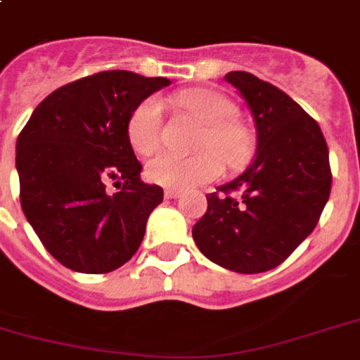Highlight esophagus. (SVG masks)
Masks as SVG:
<instances>
[{
    "label": "esophagus",
    "instance_id": "34e87169",
    "mask_svg": "<svg viewBox=\"0 0 360 360\" xmlns=\"http://www.w3.org/2000/svg\"><path fill=\"white\" fill-rule=\"evenodd\" d=\"M164 194H166V198H181V196H183V191H175V188H166V191H164Z\"/></svg>",
    "mask_w": 360,
    "mask_h": 360
}]
</instances>
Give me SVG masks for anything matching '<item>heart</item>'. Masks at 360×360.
I'll list each match as a JSON object with an SVG mask.
<instances>
[{
  "mask_svg": "<svg viewBox=\"0 0 360 360\" xmlns=\"http://www.w3.org/2000/svg\"><path fill=\"white\" fill-rule=\"evenodd\" d=\"M185 110L206 122L200 135V153L181 156L160 153L146 164L148 179L167 188H191L214 181L223 173V160L231 167L246 166L254 156V139L240 122H236V106L223 95L207 89H188L177 95ZM162 103L156 97L141 101L127 120V139L133 150L153 154L160 145Z\"/></svg>",
  "mask_w": 360,
  "mask_h": 360,
  "instance_id": "b5f03b06",
  "label": "heart"
}]
</instances>
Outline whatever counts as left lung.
<instances>
[{"instance_id":"8db88e82","label":"left lung","mask_w":360,"mask_h":360,"mask_svg":"<svg viewBox=\"0 0 360 360\" xmlns=\"http://www.w3.org/2000/svg\"><path fill=\"white\" fill-rule=\"evenodd\" d=\"M246 101L257 154L240 177L210 193L193 238L210 262L236 273L275 269L313 233L332 188L321 127L276 85L250 72L225 76Z\"/></svg>"}]
</instances>
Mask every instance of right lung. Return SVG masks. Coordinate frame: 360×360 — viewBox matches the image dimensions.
I'll return each mask as SVG.
<instances>
[{
    "label": "right lung",
    "mask_w": 360,
    "mask_h": 360,
    "mask_svg": "<svg viewBox=\"0 0 360 360\" xmlns=\"http://www.w3.org/2000/svg\"><path fill=\"white\" fill-rule=\"evenodd\" d=\"M167 78L106 70L58 87L17 139L20 206L45 250L65 267L103 275L139 250L146 219L164 200L141 181L127 120ZM112 182L116 193H108Z\"/></svg>",
    "instance_id": "right-lung-1"
}]
</instances>
